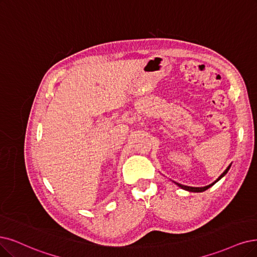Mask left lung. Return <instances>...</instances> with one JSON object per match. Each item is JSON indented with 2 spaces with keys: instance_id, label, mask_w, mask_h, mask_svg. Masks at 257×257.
<instances>
[{
  "instance_id": "left-lung-1",
  "label": "left lung",
  "mask_w": 257,
  "mask_h": 257,
  "mask_svg": "<svg viewBox=\"0 0 257 257\" xmlns=\"http://www.w3.org/2000/svg\"><path fill=\"white\" fill-rule=\"evenodd\" d=\"M231 165L232 164H230L229 166H227V168L224 170V172L218 177V179H216V181H214L212 184H210V185H206V186H203V187H193V186H186V185H182V184H180V183H177V182H174L175 184H177L180 188H182V189H185V191H187V192H192V193H202V192H204V191H206L207 188H210L211 186H213L216 182H218L219 181V180L222 178V177H224L225 175H226V173L229 172V169H230V167H231Z\"/></svg>"
}]
</instances>
